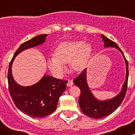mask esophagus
I'll return each instance as SVG.
<instances>
[{
    "label": "esophagus",
    "mask_w": 135,
    "mask_h": 135,
    "mask_svg": "<svg viewBox=\"0 0 135 135\" xmlns=\"http://www.w3.org/2000/svg\"><path fill=\"white\" fill-rule=\"evenodd\" d=\"M73 85V81L72 80H69L67 83V86L68 87H71Z\"/></svg>",
    "instance_id": "obj_1"
}]
</instances>
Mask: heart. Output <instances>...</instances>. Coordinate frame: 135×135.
<instances>
[{
  "label": "heart",
  "instance_id": "heart-1",
  "mask_svg": "<svg viewBox=\"0 0 135 135\" xmlns=\"http://www.w3.org/2000/svg\"><path fill=\"white\" fill-rule=\"evenodd\" d=\"M91 46L82 40L65 42L60 44L55 55L47 59L49 68L55 75H62L66 67L65 64L70 62L76 71H80L88 66L91 56Z\"/></svg>",
  "mask_w": 135,
  "mask_h": 135
}]
</instances>
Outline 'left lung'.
<instances>
[{
	"label": "left lung",
	"instance_id": "8db88e82",
	"mask_svg": "<svg viewBox=\"0 0 135 135\" xmlns=\"http://www.w3.org/2000/svg\"><path fill=\"white\" fill-rule=\"evenodd\" d=\"M101 37L104 43V47H115L123 55L126 65V77L120 93L112 99L105 100H98L92 94L87 83L86 69H84L81 74L74 79V84L78 87L81 91V94L79 97V104L81 110L85 115L94 119L104 118L114 112L120 106L126 96L129 77L128 62L121 49L116 43L112 41L104 35H101Z\"/></svg>",
	"mask_w": 135,
	"mask_h": 135
}]
</instances>
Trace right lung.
<instances>
[{
	"label": "right lung",
	"mask_w": 135,
	"mask_h": 135,
	"mask_svg": "<svg viewBox=\"0 0 135 135\" xmlns=\"http://www.w3.org/2000/svg\"><path fill=\"white\" fill-rule=\"evenodd\" d=\"M47 35H40L23 43L15 52L9 62L8 72L10 96L19 110L32 118H41L52 114L57 108L58 100L66 89L68 81L46 75L35 85L21 86L16 82L12 74L15 57L27 49L42 44Z\"/></svg>",
	"instance_id": "1"
}]
</instances>
